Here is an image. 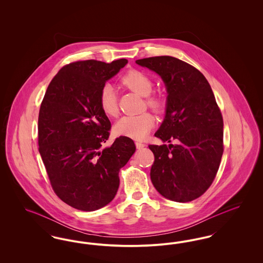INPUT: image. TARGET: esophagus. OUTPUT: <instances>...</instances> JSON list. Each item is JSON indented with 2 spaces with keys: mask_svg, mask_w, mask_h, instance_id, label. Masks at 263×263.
<instances>
[{
  "mask_svg": "<svg viewBox=\"0 0 263 263\" xmlns=\"http://www.w3.org/2000/svg\"><path fill=\"white\" fill-rule=\"evenodd\" d=\"M145 146H146V145L143 144V143H141V142H136V148L139 149V150H140V149H143Z\"/></svg>",
  "mask_w": 263,
  "mask_h": 263,
  "instance_id": "1",
  "label": "esophagus"
}]
</instances>
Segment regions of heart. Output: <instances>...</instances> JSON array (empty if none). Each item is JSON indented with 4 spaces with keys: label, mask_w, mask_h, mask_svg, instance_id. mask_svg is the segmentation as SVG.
<instances>
[{
    "label": "heart",
    "mask_w": 263,
    "mask_h": 263,
    "mask_svg": "<svg viewBox=\"0 0 263 263\" xmlns=\"http://www.w3.org/2000/svg\"><path fill=\"white\" fill-rule=\"evenodd\" d=\"M121 82L127 88L145 97V103L155 112L162 111L164 107L163 98L157 95H150L153 90V82L146 73L139 70H131L121 78ZM99 102L102 112L107 116H116L119 107L116 89L111 84L105 83L100 90ZM155 125V119L150 113L137 115H126L121 117L113 127L116 135L142 140L149 134Z\"/></svg>",
    "instance_id": "1"
}]
</instances>
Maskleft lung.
Returning <instances> with one entry per match:
<instances>
[{"label": "left lung", "mask_w": 263, "mask_h": 263, "mask_svg": "<svg viewBox=\"0 0 263 263\" xmlns=\"http://www.w3.org/2000/svg\"><path fill=\"white\" fill-rule=\"evenodd\" d=\"M136 63L161 76L168 93L165 117L155 136L177 142L149 145L155 156L151 180L170 200H194L211 186L224 152L223 116L212 88L199 70L175 57Z\"/></svg>", "instance_id": "left-lung-1"}]
</instances>
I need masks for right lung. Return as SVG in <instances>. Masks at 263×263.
I'll return each mask as SVG.
<instances>
[{
  "label": "right lung",
  "mask_w": 263,
  "mask_h": 263,
  "mask_svg": "<svg viewBox=\"0 0 263 263\" xmlns=\"http://www.w3.org/2000/svg\"><path fill=\"white\" fill-rule=\"evenodd\" d=\"M127 63H70L52 79L40 105L38 150L51 186L63 202L81 211L112 201L119 171L136 150L126 136L102 148L111 124L100 108V88Z\"/></svg>",
  "instance_id": "obj_1"
}]
</instances>
